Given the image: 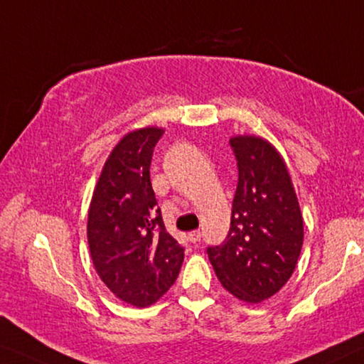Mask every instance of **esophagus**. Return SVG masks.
I'll return each mask as SVG.
<instances>
[{
  "label": "esophagus",
  "instance_id": "obj_1",
  "mask_svg": "<svg viewBox=\"0 0 364 364\" xmlns=\"http://www.w3.org/2000/svg\"><path fill=\"white\" fill-rule=\"evenodd\" d=\"M200 230H193V232H189V240H191L193 243H198V242H200Z\"/></svg>",
  "mask_w": 364,
  "mask_h": 364
}]
</instances>
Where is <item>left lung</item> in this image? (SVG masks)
I'll return each mask as SVG.
<instances>
[{"mask_svg": "<svg viewBox=\"0 0 364 364\" xmlns=\"http://www.w3.org/2000/svg\"><path fill=\"white\" fill-rule=\"evenodd\" d=\"M238 166L230 230L208 257L220 284L237 299L257 304L274 296L294 273L304 220L279 151L255 135L230 139Z\"/></svg>", "mask_w": 364, "mask_h": 364, "instance_id": "1", "label": "left lung"}]
</instances>
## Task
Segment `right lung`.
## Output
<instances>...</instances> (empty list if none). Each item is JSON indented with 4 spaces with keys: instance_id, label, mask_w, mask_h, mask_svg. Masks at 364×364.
Listing matches in <instances>:
<instances>
[{
    "instance_id": "1",
    "label": "right lung",
    "mask_w": 364,
    "mask_h": 364,
    "mask_svg": "<svg viewBox=\"0 0 364 364\" xmlns=\"http://www.w3.org/2000/svg\"><path fill=\"white\" fill-rule=\"evenodd\" d=\"M164 129L144 127L107 156L88 210V245L96 273L114 296L135 307L155 304L180 274L184 248L168 234L150 183Z\"/></svg>"
}]
</instances>
